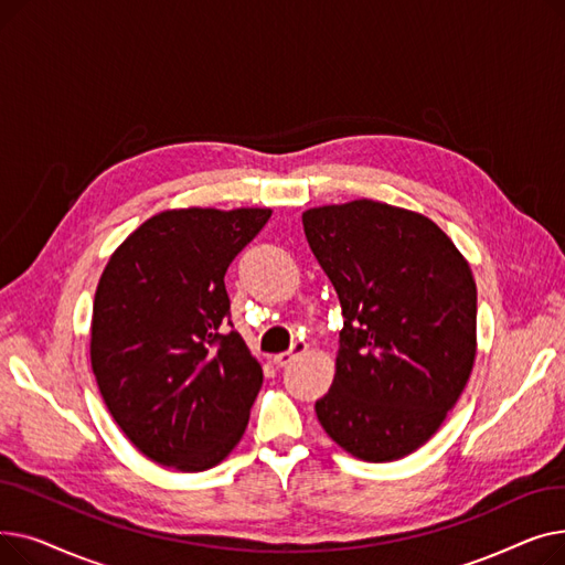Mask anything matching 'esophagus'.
Segmentation results:
<instances>
[{
	"mask_svg": "<svg viewBox=\"0 0 565 565\" xmlns=\"http://www.w3.org/2000/svg\"><path fill=\"white\" fill-rule=\"evenodd\" d=\"M307 348H309V345H307L305 341H295L290 350L275 354V360H273V362H275L277 366H288L292 360H298L300 354H305V352H307Z\"/></svg>",
	"mask_w": 565,
	"mask_h": 565,
	"instance_id": "esophagus-1",
	"label": "esophagus"
}]
</instances>
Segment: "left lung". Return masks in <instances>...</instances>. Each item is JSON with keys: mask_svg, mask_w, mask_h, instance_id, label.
Wrapping results in <instances>:
<instances>
[{"mask_svg": "<svg viewBox=\"0 0 565 565\" xmlns=\"http://www.w3.org/2000/svg\"><path fill=\"white\" fill-rule=\"evenodd\" d=\"M302 224L343 313L318 422L354 458H405L447 419L473 366L469 265L435 222L380 201L311 207Z\"/></svg>", "mask_w": 565, "mask_h": 565, "instance_id": "obj_1", "label": "left lung"}]
</instances>
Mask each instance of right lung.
Listing matches in <instances>:
<instances>
[{
  "label": "right lung",
  "instance_id": "1",
  "mask_svg": "<svg viewBox=\"0 0 565 565\" xmlns=\"http://www.w3.org/2000/svg\"><path fill=\"white\" fill-rule=\"evenodd\" d=\"M267 207L143 222L100 277L92 366L114 422L153 462L203 471L241 441L263 371L231 324L224 275Z\"/></svg>",
  "mask_w": 565,
  "mask_h": 565
}]
</instances>
